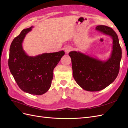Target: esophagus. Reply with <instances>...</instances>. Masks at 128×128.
Listing matches in <instances>:
<instances>
[{
  "mask_svg": "<svg viewBox=\"0 0 128 128\" xmlns=\"http://www.w3.org/2000/svg\"><path fill=\"white\" fill-rule=\"evenodd\" d=\"M64 50V51H65L66 53V54H68L69 52H70V51H71L72 48L70 47V46H68H68H65Z\"/></svg>",
  "mask_w": 128,
  "mask_h": 128,
  "instance_id": "esophagus-1",
  "label": "esophagus"
}]
</instances>
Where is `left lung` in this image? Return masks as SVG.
Here are the masks:
<instances>
[{
    "label": "left lung",
    "instance_id": "8db88e82",
    "mask_svg": "<svg viewBox=\"0 0 128 128\" xmlns=\"http://www.w3.org/2000/svg\"><path fill=\"white\" fill-rule=\"evenodd\" d=\"M96 30L112 39V50L107 59L102 60L80 51L69 53L74 78L83 90L91 92L102 90L114 82L118 75L122 58V50L114 31L102 25L96 26Z\"/></svg>",
    "mask_w": 128,
    "mask_h": 128
}]
</instances>
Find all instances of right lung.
Returning <instances> with one entry per match:
<instances>
[{"label": "right lung", "mask_w": 128, "mask_h": 128, "mask_svg": "<svg viewBox=\"0 0 128 128\" xmlns=\"http://www.w3.org/2000/svg\"><path fill=\"white\" fill-rule=\"evenodd\" d=\"M34 28L24 29L12 42L8 67L17 84L22 91L31 94L42 95L51 87L53 70L64 55V51L29 56L23 48L26 34Z\"/></svg>", "instance_id": "add662e5"}]
</instances>
